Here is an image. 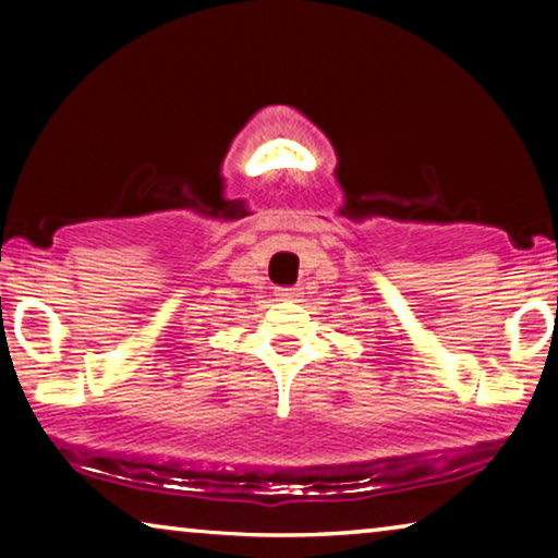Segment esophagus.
I'll list each match as a JSON object with an SVG mask.
<instances>
[{"mask_svg":"<svg viewBox=\"0 0 558 558\" xmlns=\"http://www.w3.org/2000/svg\"><path fill=\"white\" fill-rule=\"evenodd\" d=\"M298 295H300L298 288H280V290H278V298H280V300H295Z\"/></svg>","mask_w":558,"mask_h":558,"instance_id":"esophagus-1","label":"esophagus"}]
</instances>
